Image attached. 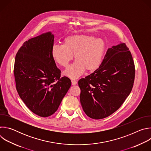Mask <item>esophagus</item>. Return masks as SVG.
I'll list each match as a JSON object with an SVG mask.
<instances>
[{
  "label": "esophagus",
  "mask_w": 151,
  "mask_h": 151,
  "mask_svg": "<svg viewBox=\"0 0 151 151\" xmlns=\"http://www.w3.org/2000/svg\"><path fill=\"white\" fill-rule=\"evenodd\" d=\"M77 84V81H72V85H75Z\"/></svg>",
  "instance_id": "34e87169"
}]
</instances>
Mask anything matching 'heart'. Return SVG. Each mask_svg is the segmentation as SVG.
<instances>
[{
	"mask_svg": "<svg viewBox=\"0 0 151 151\" xmlns=\"http://www.w3.org/2000/svg\"><path fill=\"white\" fill-rule=\"evenodd\" d=\"M104 51V43L100 38L87 35H73L67 36L63 45H54L51 50L53 60L59 65L67 68L73 55L76 60L63 75L75 79L81 76L85 69L96 70L100 65Z\"/></svg>",
	"mask_w": 151,
	"mask_h": 151,
	"instance_id": "obj_1",
	"label": "heart"
}]
</instances>
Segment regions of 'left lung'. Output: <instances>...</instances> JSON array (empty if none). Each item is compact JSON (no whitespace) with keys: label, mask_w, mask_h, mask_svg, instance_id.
<instances>
[{"label":"left lung","mask_w":151,"mask_h":151,"mask_svg":"<svg viewBox=\"0 0 151 151\" xmlns=\"http://www.w3.org/2000/svg\"><path fill=\"white\" fill-rule=\"evenodd\" d=\"M134 76L133 57L124 43L108 48L99 68L78 81L84 112L95 119L112 114L131 93Z\"/></svg>","instance_id":"left-lung-1"}]
</instances>
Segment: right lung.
<instances>
[{
    "label": "right lung",
    "mask_w": 151,
    "mask_h": 151,
    "mask_svg": "<svg viewBox=\"0 0 151 151\" xmlns=\"http://www.w3.org/2000/svg\"><path fill=\"white\" fill-rule=\"evenodd\" d=\"M51 32L26 41L18 51L14 73L16 88L23 101L36 115L47 117L58 108L71 86L66 76L60 78L51 50Z\"/></svg>",
    "instance_id": "add662e5"
}]
</instances>
